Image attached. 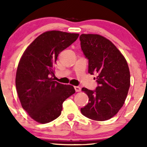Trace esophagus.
I'll return each instance as SVG.
<instances>
[{"mask_svg": "<svg viewBox=\"0 0 147 147\" xmlns=\"http://www.w3.org/2000/svg\"><path fill=\"white\" fill-rule=\"evenodd\" d=\"M74 89H75L76 92H80V90H81V88L79 86H75L74 87Z\"/></svg>", "mask_w": 147, "mask_h": 147, "instance_id": "1", "label": "esophagus"}]
</instances>
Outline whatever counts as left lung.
Masks as SVG:
<instances>
[{"label":"left lung","mask_w":147,"mask_h":147,"mask_svg":"<svg viewBox=\"0 0 147 147\" xmlns=\"http://www.w3.org/2000/svg\"><path fill=\"white\" fill-rule=\"evenodd\" d=\"M80 46L88 59V73L96 74L95 90L86 88L89 102L80 109L87 118L104 121L114 116L123 106L130 85L127 61L111 41L99 34H81Z\"/></svg>","instance_id":"1"}]
</instances>
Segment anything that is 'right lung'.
<instances>
[{
  "instance_id": "1",
  "label": "right lung",
  "mask_w": 147,
  "mask_h": 147,
  "mask_svg": "<svg viewBox=\"0 0 147 147\" xmlns=\"http://www.w3.org/2000/svg\"><path fill=\"white\" fill-rule=\"evenodd\" d=\"M79 34L60 31L42 33L24 52L15 84L22 107L36 122L44 124L59 117L63 102L75 93L74 86L53 80L59 53Z\"/></svg>"
}]
</instances>
